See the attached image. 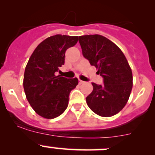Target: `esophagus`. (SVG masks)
Masks as SVG:
<instances>
[{
  "label": "esophagus",
  "mask_w": 155,
  "mask_h": 155,
  "mask_svg": "<svg viewBox=\"0 0 155 155\" xmlns=\"http://www.w3.org/2000/svg\"><path fill=\"white\" fill-rule=\"evenodd\" d=\"M79 83L81 85V84L84 83V82H83V81H82V80H80V79H79Z\"/></svg>",
  "instance_id": "obj_1"
}]
</instances>
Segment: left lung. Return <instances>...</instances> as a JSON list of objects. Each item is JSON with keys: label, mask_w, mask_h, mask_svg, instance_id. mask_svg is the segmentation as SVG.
Wrapping results in <instances>:
<instances>
[{"label": "left lung", "mask_w": 155, "mask_h": 155, "mask_svg": "<svg viewBox=\"0 0 155 155\" xmlns=\"http://www.w3.org/2000/svg\"><path fill=\"white\" fill-rule=\"evenodd\" d=\"M84 58L97 69L104 84L92 82L93 91L86 97L88 107L97 115L110 117L126 105L133 87V75L121 50L101 35L79 37Z\"/></svg>", "instance_id": "8db88e82"}]
</instances>
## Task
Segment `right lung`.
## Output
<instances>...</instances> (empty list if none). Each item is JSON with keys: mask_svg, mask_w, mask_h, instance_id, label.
I'll return each instance as SVG.
<instances>
[{"mask_svg": "<svg viewBox=\"0 0 155 155\" xmlns=\"http://www.w3.org/2000/svg\"><path fill=\"white\" fill-rule=\"evenodd\" d=\"M78 38L61 34L48 37L30 57L23 86L30 105L43 118L51 119L61 115L68 106L70 91L78 85L77 78L55 75L64 64L66 50L75 46Z\"/></svg>", "mask_w": 155, "mask_h": 155, "instance_id": "1", "label": "right lung"}]
</instances>
